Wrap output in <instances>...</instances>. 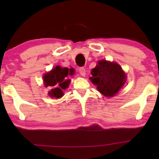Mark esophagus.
I'll use <instances>...</instances> for the list:
<instances>
[{
	"label": "esophagus",
	"mask_w": 159,
	"mask_h": 159,
	"mask_svg": "<svg viewBox=\"0 0 159 159\" xmlns=\"http://www.w3.org/2000/svg\"><path fill=\"white\" fill-rule=\"evenodd\" d=\"M80 74L81 75V76H82V77H84L86 75V71H85V69L84 68V67H80Z\"/></svg>",
	"instance_id": "esophagus-1"
}]
</instances>
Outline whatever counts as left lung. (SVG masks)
<instances>
[{"label":"left lung","mask_w":159,"mask_h":159,"mask_svg":"<svg viewBox=\"0 0 159 159\" xmlns=\"http://www.w3.org/2000/svg\"><path fill=\"white\" fill-rule=\"evenodd\" d=\"M91 82L103 95L112 97L122 88L126 81V75L118 64L102 60L91 70Z\"/></svg>","instance_id":"8db88e82"}]
</instances>
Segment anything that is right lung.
I'll return each instance as SVG.
<instances>
[{
  "label": "right lung",
  "instance_id": "obj_1",
  "mask_svg": "<svg viewBox=\"0 0 159 159\" xmlns=\"http://www.w3.org/2000/svg\"><path fill=\"white\" fill-rule=\"evenodd\" d=\"M74 69L68 68H61L56 66L50 72L43 76V81L45 87L50 86L53 89L49 91L48 95L51 97L60 98L64 95L63 90L69 87L70 80L68 79V75H72Z\"/></svg>",
  "mask_w": 159,
  "mask_h": 159
}]
</instances>
